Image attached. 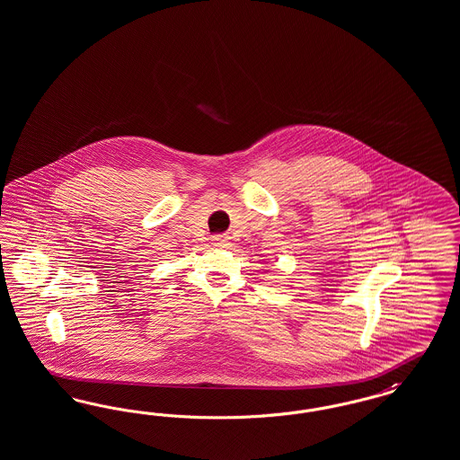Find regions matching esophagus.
Here are the masks:
<instances>
[{
  "label": "esophagus",
  "mask_w": 460,
  "mask_h": 460,
  "mask_svg": "<svg viewBox=\"0 0 460 460\" xmlns=\"http://www.w3.org/2000/svg\"><path fill=\"white\" fill-rule=\"evenodd\" d=\"M227 240H229V236L227 234H216L212 241H214V244H217V246H226L227 244Z\"/></svg>",
  "instance_id": "34e87169"
}]
</instances>
